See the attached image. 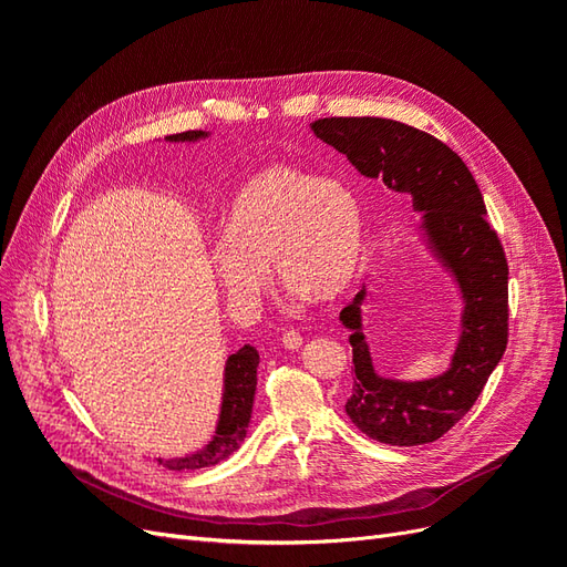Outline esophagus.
Returning <instances> with one entry per match:
<instances>
[{
	"label": "esophagus",
	"instance_id": "34e87169",
	"mask_svg": "<svg viewBox=\"0 0 567 567\" xmlns=\"http://www.w3.org/2000/svg\"><path fill=\"white\" fill-rule=\"evenodd\" d=\"M281 342H284V348H288V350H298L302 346V336L296 329H288V331H284Z\"/></svg>",
	"mask_w": 567,
	"mask_h": 567
}]
</instances>
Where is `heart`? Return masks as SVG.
Returning a JSON list of instances; mask_svg holds the SVG:
<instances>
[{"label":"heart","mask_w":567,"mask_h":567,"mask_svg":"<svg viewBox=\"0 0 567 567\" xmlns=\"http://www.w3.org/2000/svg\"><path fill=\"white\" fill-rule=\"evenodd\" d=\"M362 252V210L346 184L274 165L229 205L213 269L236 302L260 296L269 262L284 286L331 300L357 277Z\"/></svg>","instance_id":"heart-1"}]
</instances>
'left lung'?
I'll use <instances>...</instances> for the list:
<instances>
[{
    "label": "left lung",
    "instance_id": "8db88e82",
    "mask_svg": "<svg viewBox=\"0 0 567 567\" xmlns=\"http://www.w3.org/2000/svg\"><path fill=\"white\" fill-rule=\"evenodd\" d=\"M315 134L371 179L414 198L423 229L440 260L452 269L466 300L461 338L447 373L402 383L373 371L362 333V288L342 307L340 321L352 331L354 385L346 404L352 423L392 447L440 440L468 414L508 342V262L499 236L487 221L483 194L456 153L433 134L388 117H321Z\"/></svg>",
    "mask_w": 567,
    "mask_h": 567
}]
</instances>
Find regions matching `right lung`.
Masks as SVG:
<instances>
[{
    "label": "right lung",
    "instance_id": "obj_1",
    "mask_svg": "<svg viewBox=\"0 0 567 567\" xmlns=\"http://www.w3.org/2000/svg\"><path fill=\"white\" fill-rule=\"evenodd\" d=\"M205 136L203 130H188L179 134L165 136L167 142H196ZM257 364H260V354L255 348L244 346L227 359L225 369V398H221V414L213 442L200 452L184 456V458H169L161 461L169 471H196L208 468L215 463L231 456L238 444L246 437V427L252 414V400H255V385H257Z\"/></svg>",
    "mask_w": 567,
    "mask_h": 567
}]
</instances>
